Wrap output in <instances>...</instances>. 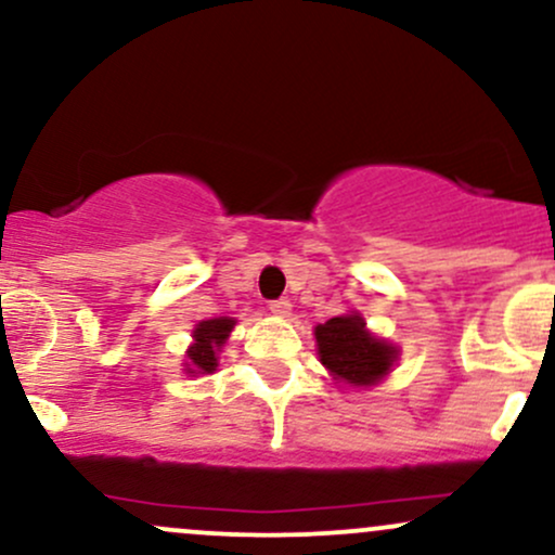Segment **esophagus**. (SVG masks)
Masks as SVG:
<instances>
[{
    "label": "esophagus",
    "mask_w": 555,
    "mask_h": 555,
    "mask_svg": "<svg viewBox=\"0 0 555 555\" xmlns=\"http://www.w3.org/2000/svg\"><path fill=\"white\" fill-rule=\"evenodd\" d=\"M269 308H271V313L279 315V318H289V313H292V302H289V299H284V297L273 299Z\"/></svg>",
    "instance_id": "34e87169"
}]
</instances>
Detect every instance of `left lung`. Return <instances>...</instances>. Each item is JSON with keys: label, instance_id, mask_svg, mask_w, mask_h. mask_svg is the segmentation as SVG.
<instances>
[{"label": "left lung", "instance_id": "1", "mask_svg": "<svg viewBox=\"0 0 555 555\" xmlns=\"http://www.w3.org/2000/svg\"><path fill=\"white\" fill-rule=\"evenodd\" d=\"M315 341L326 371L334 375V380L349 386H375L386 378L399 354L393 344L375 339L360 313L318 323Z\"/></svg>", "mask_w": 555, "mask_h": 555}]
</instances>
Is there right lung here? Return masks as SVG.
I'll return each instance as SVG.
<instances>
[{
  "instance_id": "1",
  "label": "right lung",
  "mask_w": 555,
  "mask_h": 555,
  "mask_svg": "<svg viewBox=\"0 0 555 555\" xmlns=\"http://www.w3.org/2000/svg\"><path fill=\"white\" fill-rule=\"evenodd\" d=\"M232 328H234V321L224 315L197 323L193 331V344H190V349H188L184 373H193V375L214 373L216 365H219L221 347L227 344Z\"/></svg>"
}]
</instances>
